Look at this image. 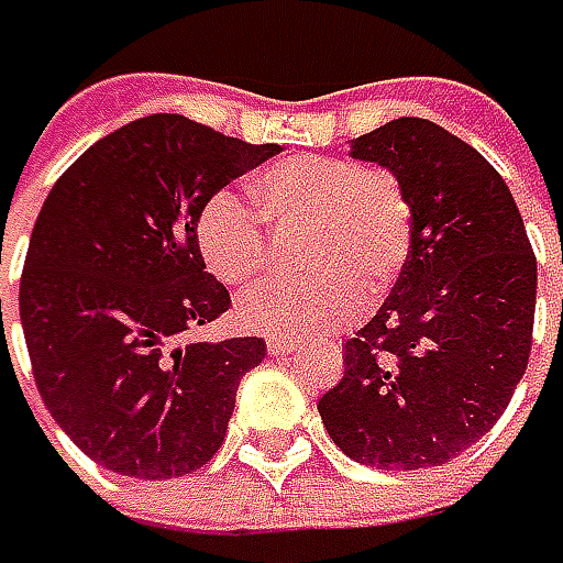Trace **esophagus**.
Returning <instances> with one entry per match:
<instances>
[{
	"label": "esophagus",
	"mask_w": 563,
	"mask_h": 563,
	"mask_svg": "<svg viewBox=\"0 0 563 563\" xmlns=\"http://www.w3.org/2000/svg\"><path fill=\"white\" fill-rule=\"evenodd\" d=\"M295 350H301L298 341H289V338H268V353H274V356H286V353H295Z\"/></svg>",
	"instance_id": "34e87169"
}]
</instances>
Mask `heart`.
Here are the masks:
<instances>
[{"label": "heart", "mask_w": 563, "mask_h": 563, "mask_svg": "<svg viewBox=\"0 0 563 563\" xmlns=\"http://www.w3.org/2000/svg\"><path fill=\"white\" fill-rule=\"evenodd\" d=\"M250 207L234 188H216L195 213V241L207 268L243 286L277 265V231L301 225V274L265 283L238 305L241 320L268 335L313 338L353 320L390 292L411 253V200L387 167L353 158L295 155L253 183Z\"/></svg>", "instance_id": "b5f03b06"}]
</instances>
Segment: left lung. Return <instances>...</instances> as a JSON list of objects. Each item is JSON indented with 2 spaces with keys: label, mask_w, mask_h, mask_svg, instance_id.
Returning a JSON list of instances; mask_svg holds the SVG:
<instances>
[{
  "label": "left lung",
  "mask_w": 563,
  "mask_h": 563,
  "mask_svg": "<svg viewBox=\"0 0 563 563\" xmlns=\"http://www.w3.org/2000/svg\"><path fill=\"white\" fill-rule=\"evenodd\" d=\"M350 155L399 176L411 253L380 310L347 338L320 418L356 463L442 466L500 420L528 368L537 255L500 173L445 128L396 118L356 136Z\"/></svg>",
  "instance_id": "obj_1"
}]
</instances>
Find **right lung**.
I'll list each match as a JSON object with an SVG mask.
<instances>
[{
	"mask_svg": "<svg viewBox=\"0 0 563 563\" xmlns=\"http://www.w3.org/2000/svg\"><path fill=\"white\" fill-rule=\"evenodd\" d=\"M277 152L183 115L136 118L42 203L21 274L23 338L51 418L106 470L176 478L225 442L265 338L191 341L231 308L200 258L195 213Z\"/></svg>",
	"mask_w": 563,
	"mask_h": 563,
	"instance_id": "right-lung-1",
	"label": "right lung"
}]
</instances>
